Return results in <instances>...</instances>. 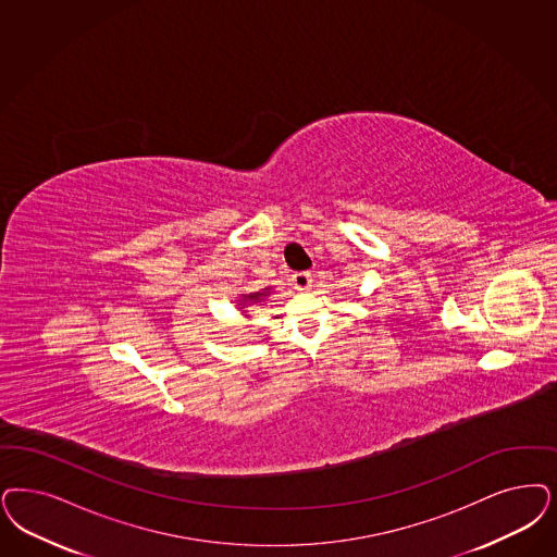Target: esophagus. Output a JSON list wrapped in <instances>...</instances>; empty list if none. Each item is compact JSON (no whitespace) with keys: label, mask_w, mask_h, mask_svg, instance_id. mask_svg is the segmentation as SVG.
Returning <instances> with one entry per match:
<instances>
[{"label":"esophagus","mask_w":557,"mask_h":557,"mask_svg":"<svg viewBox=\"0 0 557 557\" xmlns=\"http://www.w3.org/2000/svg\"><path fill=\"white\" fill-rule=\"evenodd\" d=\"M289 280H292V286L296 289H308L312 284V275L308 271H294Z\"/></svg>","instance_id":"34e87169"}]
</instances>
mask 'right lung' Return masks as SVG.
<instances>
[{"label": "right lung", "instance_id": "add662e5", "mask_svg": "<svg viewBox=\"0 0 557 557\" xmlns=\"http://www.w3.org/2000/svg\"><path fill=\"white\" fill-rule=\"evenodd\" d=\"M261 296H263V294H259V292H257V294H250V296H247V298H249V300H259Z\"/></svg>", "mask_w": 557, "mask_h": 557}]
</instances>
